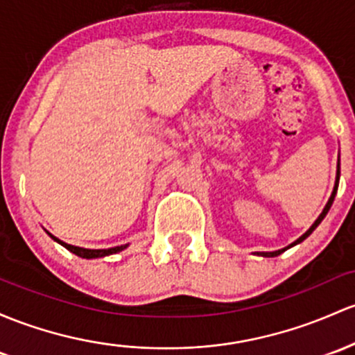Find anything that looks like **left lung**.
Masks as SVG:
<instances>
[{
	"instance_id": "8db88e82",
	"label": "left lung",
	"mask_w": 355,
	"mask_h": 355,
	"mask_svg": "<svg viewBox=\"0 0 355 355\" xmlns=\"http://www.w3.org/2000/svg\"><path fill=\"white\" fill-rule=\"evenodd\" d=\"M338 179H340V161H338V164H337V176H335V186H334V191H331V196H330V200L327 201V205H325V208H323V211L320 213V216L318 218L315 220V223L311 225L310 228H308L306 232H304L303 235H301V237L298 239V240H295V242L293 243H289L288 247H284V249H279V250H274V252H257V255H262V257H276V255H279V254H283L284 250H288V249H291L293 245H296V243H300V242H303L304 239L306 237H310V234L311 232L315 230L316 227H318L320 223H322V220L325 218L327 216V213H329V209H330V207H331V203H334V200H335V194H337V188H338Z\"/></svg>"
}]
</instances>
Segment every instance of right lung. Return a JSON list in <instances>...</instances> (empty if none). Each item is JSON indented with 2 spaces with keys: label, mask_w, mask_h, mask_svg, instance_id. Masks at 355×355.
Listing matches in <instances>:
<instances>
[{
  "label": "right lung",
  "mask_w": 355,
  "mask_h": 355,
  "mask_svg": "<svg viewBox=\"0 0 355 355\" xmlns=\"http://www.w3.org/2000/svg\"><path fill=\"white\" fill-rule=\"evenodd\" d=\"M51 235V234H49ZM52 239L55 240V242H59L60 245L66 247L67 250L72 254H76L78 257H83V259H96V257H105V255H110V254H116L120 252V250L127 249L128 243H125V245H118V247H112V249H83V247H76V245H69V243L62 242V240L55 239L54 235H51Z\"/></svg>",
  "instance_id": "1"
}]
</instances>
